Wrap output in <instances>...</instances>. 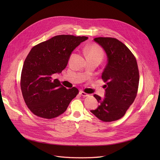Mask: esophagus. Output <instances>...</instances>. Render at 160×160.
Returning a JSON list of instances; mask_svg holds the SVG:
<instances>
[{"mask_svg":"<svg viewBox=\"0 0 160 160\" xmlns=\"http://www.w3.org/2000/svg\"><path fill=\"white\" fill-rule=\"evenodd\" d=\"M79 94H80V95H82V97H88V96H89V95H88V94H87V93H84V92L82 91H80V92H79Z\"/></svg>","mask_w":160,"mask_h":160,"instance_id":"34e87169","label":"esophagus"}]
</instances>
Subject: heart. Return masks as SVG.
I'll list each match as a JSON object with an SVG mask.
<instances>
[{"instance_id": "obj_1", "label": "heart", "mask_w": 160, "mask_h": 160, "mask_svg": "<svg viewBox=\"0 0 160 160\" xmlns=\"http://www.w3.org/2000/svg\"><path fill=\"white\" fill-rule=\"evenodd\" d=\"M85 54L87 57L98 58L101 60L103 52L102 49L97 45H92L85 48Z\"/></svg>"}]
</instances>
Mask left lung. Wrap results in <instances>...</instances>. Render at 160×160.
<instances>
[{
  "instance_id": "8db88e82",
  "label": "left lung",
  "mask_w": 160,
  "mask_h": 160,
  "mask_svg": "<svg viewBox=\"0 0 160 160\" xmlns=\"http://www.w3.org/2000/svg\"><path fill=\"white\" fill-rule=\"evenodd\" d=\"M107 56V64L102 74L106 85L104 97L93 96L99 106L90 112L104 122L117 121L123 117L135 100L139 74L136 58L122 42L112 38H96Z\"/></svg>"
}]
</instances>
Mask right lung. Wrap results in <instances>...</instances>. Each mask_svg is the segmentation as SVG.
Masks as SVG:
<instances>
[{"label":"right lung","mask_w":160,"mask_h":160,"mask_svg":"<svg viewBox=\"0 0 160 160\" xmlns=\"http://www.w3.org/2000/svg\"><path fill=\"white\" fill-rule=\"evenodd\" d=\"M88 39L59 35L31 49L23 64L21 88L24 102L33 114L54 118L64 113L77 95V88L66 89L55 76L65 68L73 50Z\"/></svg>","instance_id":"add662e5"}]
</instances>
